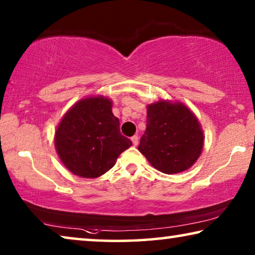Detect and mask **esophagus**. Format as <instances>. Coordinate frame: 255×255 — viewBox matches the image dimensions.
<instances>
[{
	"instance_id": "esophagus-1",
	"label": "esophagus",
	"mask_w": 255,
	"mask_h": 255,
	"mask_svg": "<svg viewBox=\"0 0 255 255\" xmlns=\"http://www.w3.org/2000/svg\"><path fill=\"white\" fill-rule=\"evenodd\" d=\"M138 140H139V138H138L137 135H134V136H132V137H131V142H132V144H134L135 146L138 144Z\"/></svg>"
}]
</instances>
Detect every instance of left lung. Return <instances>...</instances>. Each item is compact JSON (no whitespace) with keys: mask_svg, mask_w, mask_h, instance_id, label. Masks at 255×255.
I'll return each instance as SVG.
<instances>
[{"mask_svg":"<svg viewBox=\"0 0 255 255\" xmlns=\"http://www.w3.org/2000/svg\"><path fill=\"white\" fill-rule=\"evenodd\" d=\"M146 129L138 151L165 174L188 170L204 147V131L198 118L181 102L160 100L146 105Z\"/></svg>","mask_w":255,"mask_h":255,"instance_id":"8db88e82","label":"left lung"}]
</instances>
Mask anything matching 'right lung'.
Here are the masks:
<instances>
[{"mask_svg":"<svg viewBox=\"0 0 255 255\" xmlns=\"http://www.w3.org/2000/svg\"><path fill=\"white\" fill-rule=\"evenodd\" d=\"M131 146L120 132L119 119L112 113V101L88 96L64 115L55 131V147L64 166L74 175L96 178L112 168Z\"/></svg>","mask_w":255,"mask_h":255,"instance_id":"obj_1","label":"right lung"}]
</instances>
